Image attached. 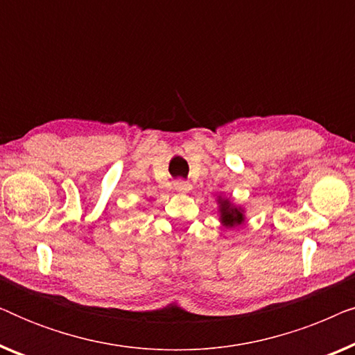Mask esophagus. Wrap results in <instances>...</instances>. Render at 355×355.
<instances>
[{
  "label": "esophagus",
  "mask_w": 355,
  "mask_h": 355,
  "mask_svg": "<svg viewBox=\"0 0 355 355\" xmlns=\"http://www.w3.org/2000/svg\"><path fill=\"white\" fill-rule=\"evenodd\" d=\"M174 189L179 192H189L192 189V186H191V182L184 181V179H178V181L174 182Z\"/></svg>",
  "instance_id": "34e87169"
}]
</instances>
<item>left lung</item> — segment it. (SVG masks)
Listing matches in <instances>:
<instances>
[{
	"label": "left lung",
	"instance_id": "8db88e82",
	"mask_svg": "<svg viewBox=\"0 0 355 355\" xmlns=\"http://www.w3.org/2000/svg\"><path fill=\"white\" fill-rule=\"evenodd\" d=\"M218 203H220V221L223 226L226 227H236L244 223V210L241 207H236L234 203H231L230 198L218 197Z\"/></svg>",
	"mask_w": 355,
	"mask_h": 355
}]
</instances>
